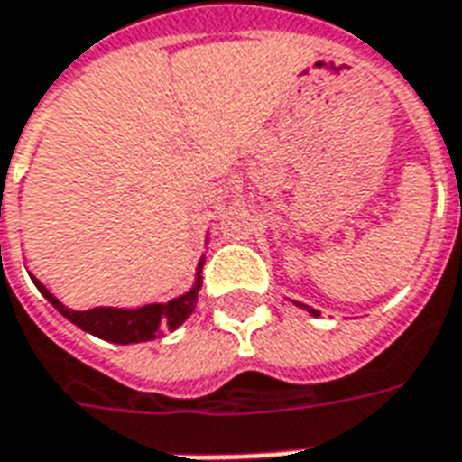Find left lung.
Wrapping results in <instances>:
<instances>
[{
	"mask_svg": "<svg viewBox=\"0 0 462 462\" xmlns=\"http://www.w3.org/2000/svg\"><path fill=\"white\" fill-rule=\"evenodd\" d=\"M293 303H296V306H299V309L309 310L310 316H318V310H316V309H310V306H306V303H299V300H293Z\"/></svg>",
	"mask_w": 462,
	"mask_h": 462,
	"instance_id": "8db88e82",
	"label": "left lung"
}]
</instances>
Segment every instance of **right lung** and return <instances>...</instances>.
Returning <instances> with one entry per match:
<instances>
[{
	"label": "right lung",
	"instance_id": "obj_1",
	"mask_svg": "<svg viewBox=\"0 0 462 462\" xmlns=\"http://www.w3.org/2000/svg\"><path fill=\"white\" fill-rule=\"evenodd\" d=\"M205 242H208V237H205ZM203 264L205 254L198 262L196 279H193V286L186 293H180V296L166 300V303H146V306H139V309L97 306V309L90 310H73L68 309L58 296H53L33 274H31V282L36 283V289L43 293V299L49 300L60 316H66L73 326L90 333V336L102 337L107 343L132 345L153 340L156 336H162L163 330H176V328L186 323V318L196 310L198 296H200Z\"/></svg>",
	"mask_w": 462,
	"mask_h": 462
}]
</instances>
